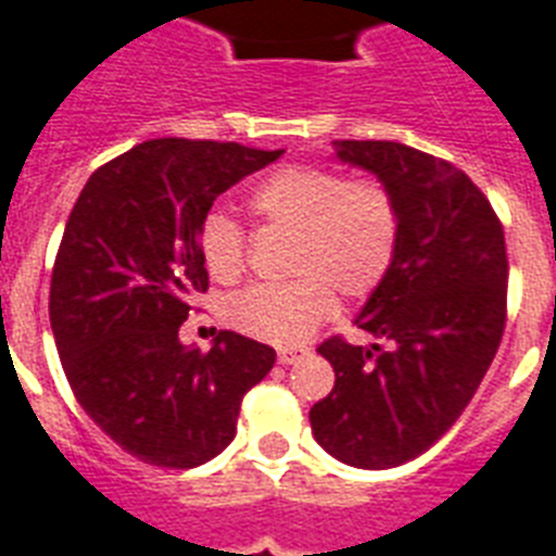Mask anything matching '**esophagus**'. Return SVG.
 <instances>
[{
    "label": "esophagus",
    "mask_w": 556,
    "mask_h": 556,
    "mask_svg": "<svg viewBox=\"0 0 556 556\" xmlns=\"http://www.w3.org/2000/svg\"><path fill=\"white\" fill-rule=\"evenodd\" d=\"M305 355H308V349H305V346H282V349H279V352H277L279 364H282V366L300 364V361H303Z\"/></svg>",
    "instance_id": "1"
}]
</instances>
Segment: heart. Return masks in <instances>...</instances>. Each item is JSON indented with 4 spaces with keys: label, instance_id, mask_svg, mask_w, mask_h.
I'll use <instances>...</instances> for the list:
<instances>
[{
    "label": "heart",
    "instance_id": "heart-1",
    "mask_svg": "<svg viewBox=\"0 0 556 556\" xmlns=\"http://www.w3.org/2000/svg\"><path fill=\"white\" fill-rule=\"evenodd\" d=\"M260 225L291 233L286 270L296 277L253 286L225 303V323L248 338L294 346L334 312V291L366 300L395 268L404 239V210L378 176L346 178L334 167L288 164L251 195ZM199 253L218 282L248 268V236L225 213L199 227Z\"/></svg>",
    "mask_w": 556,
    "mask_h": 556
}]
</instances>
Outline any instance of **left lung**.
Here are the masks:
<instances>
[{
  "mask_svg": "<svg viewBox=\"0 0 556 556\" xmlns=\"http://www.w3.org/2000/svg\"><path fill=\"white\" fill-rule=\"evenodd\" d=\"M338 155L395 190L404 239L355 320L380 343H320L334 389L308 418L326 453L387 470L430 450L491 369L508 320V251L496 210L456 164L395 141H340Z\"/></svg>",
  "mask_w": 556,
  "mask_h": 556,
  "instance_id": "8db88e82",
  "label": "left lung"
}]
</instances>
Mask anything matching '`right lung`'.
Here are the masks:
<instances>
[{
  "instance_id": "obj_1",
  "label": "right lung",
  "mask_w": 556,
  "mask_h": 556,
  "mask_svg": "<svg viewBox=\"0 0 556 556\" xmlns=\"http://www.w3.org/2000/svg\"><path fill=\"white\" fill-rule=\"evenodd\" d=\"M282 150L155 138L98 167L65 222L48 317L77 404L147 465L187 470L233 441L242 397L277 361L218 331L210 352L178 329L207 291L199 227L216 195Z\"/></svg>"
}]
</instances>
